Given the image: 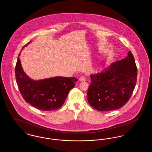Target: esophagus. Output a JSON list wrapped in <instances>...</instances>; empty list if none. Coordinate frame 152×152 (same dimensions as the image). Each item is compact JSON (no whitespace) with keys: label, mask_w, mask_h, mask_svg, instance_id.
Instances as JSON below:
<instances>
[{"label":"esophagus","mask_w":152,"mask_h":152,"mask_svg":"<svg viewBox=\"0 0 152 152\" xmlns=\"http://www.w3.org/2000/svg\"><path fill=\"white\" fill-rule=\"evenodd\" d=\"M79 81H81V82H84V81H86V79L84 76H81V77H80Z\"/></svg>","instance_id":"34e87169"}]
</instances>
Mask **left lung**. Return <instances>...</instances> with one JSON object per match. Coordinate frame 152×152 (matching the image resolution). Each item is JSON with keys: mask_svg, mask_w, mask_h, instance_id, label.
I'll return each instance as SVG.
<instances>
[{"mask_svg": "<svg viewBox=\"0 0 152 152\" xmlns=\"http://www.w3.org/2000/svg\"><path fill=\"white\" fill-rule=\"evenodd\" d=\"M137 68L129 51L128 56L105 67L100 72L91 74L87 96L89 104L99 111L123 107L133 94L137 82Z\"/></svg>", "mask_w": 152, "mask_h": 152, "instance_id": "8db88e82", "label": "left lung"}]
</instances>
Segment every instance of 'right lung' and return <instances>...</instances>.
<instances>
[{
    "label": "right lung",
    "instance_id": "1",
    "mask_svg": "<svg viewBox=\"0 0 152 152\" xmlns=\"http://www.w3.org/2000/svg\"><path fill=\"white\" fill-rule=\"evenodd\" d=\"M26 44L22 49L31 43ZM19 54L15 67L16 81L22 97L38 109L50 111L60 108L70 90L78 80L75 77L56 76L44 79H31L24 72Z\"/></svg>",
    "mask_w": 152,
    "mask_h": 152
}]
</instances>
